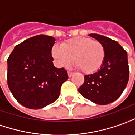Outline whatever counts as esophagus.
Returning a JSON list of instances; mask_svg holds the SVG:
<instances>
[{"instance_id":"obj_1","label":"esophagus","mask_w":135,"mask_h":135,"mask_svg":"<svg viewBox=\"0 0 135 135\" xmlns=\"http://www.w3.org/2000/svg\"><path fill=\"white\" fill-rule=\"evenodd\" d=\"M74 72H71V71H68V75H69V77H71V76L74 75Z\"/></svg>"}]
</instances>
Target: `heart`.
<instances>
[{
  "instance_id": "obj_1",
  "label": "heart",
  "mask_w": 135,
  "mask_h": 135,
  "mask_svg": "<svg viewBox=\"0 0 135 135\" xmlns=\"http://www.w3.org/2000/svg\"><path fill=\"white\" fill-rule=\"evenodd\" d=\"M51 54L60 66H67L73 61L85 74L99 70L104 61L105 50L101 42L90 37H76L64 42L60 47L54 45Z\"/></svg>"
}]
</instances>
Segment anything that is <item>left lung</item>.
Wrapping results in <instances>:
<instances>
[{
  "instance_id": "left-lung-1",
  "label": "left lung",
  "mask_w": 135,
  "mask_h": 135,
  "mask_svg": "<svg viewBox=\"0 0 135 135\" xmlns=\"http://www.w3.org/2000/svg\"><path fill=\"white\" fill-rule=\"evenodd\" d=\"M89 36L103 43L105 56L99 70L85 75V82L78 90L95 103L108 104L119 98L127 85L129 76L127 53L118 42L107 37L98 34Z\"/></svg>"
}]
</instances>
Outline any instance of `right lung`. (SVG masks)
<instances>
[{
  "label": "right lung",
  "mask_w": 135,
  "mask_h": 135,
  "mask_svg": "<svg viewBox=\"0 0 135 135\" xmlns=\"http://www.w3.org/2000/svg\"><path fill=\"white\" fill-rule=\"evenodd\" d=\"M55 41L51 36H34L16 45L8 58V86L25 107L40 109L56 101L69 78L67 71L53 64Z\"/></svg>",
  "instance_id": "obj_1"
}]
</instances>
